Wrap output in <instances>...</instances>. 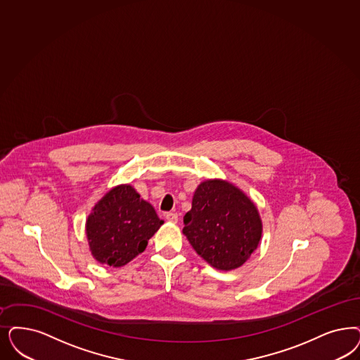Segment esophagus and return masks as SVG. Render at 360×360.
Masks as SVG:
<instances>
[{"label": "esophagus", "instance_id": "1", "mask_svg": "<svg viewBox=\"0 0 360 360\" xmlns=\"http://www.w3.org/2000/svg\"><path fill=\"white\" fill-rule=\"evenodd\" d=\"M165 218H166L169 222H172V224H176V222H178V214H176V212H167V214L165 215Z\"/></svg>", "mask_w": 360, "mask_h": 360}]
</instances>
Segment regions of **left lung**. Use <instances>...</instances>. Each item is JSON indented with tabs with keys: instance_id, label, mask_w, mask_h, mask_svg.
<instances>
[{
	"instance_id": "left-lung-1",
	"label": "left lung",
	"mask_w": 360,
	"mask_h": 360,
	"mask_svg": "<svg viewBox=\"0 0 360 360\" xmlns=\"http://www.w3.org/2000/svg\"><path fill=\"white\" fill-rule=\"evenodd\" d=\"M184 224V234L197 254L224 271L240 267L261 240L262 222L255 205L221 179L199 185Z\"/></svg>"
}]
</instances>
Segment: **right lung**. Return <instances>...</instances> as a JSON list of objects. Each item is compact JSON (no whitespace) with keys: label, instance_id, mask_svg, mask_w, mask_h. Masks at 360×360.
<instances>
[{"label":"right lung","instance_id":"1","mask_svg":"<svg viewBox=\"0 0 360 360\" xmlns=\"http://www.w3.org/2000/svg\"><path fill=\"white\" fill-rule=\"evenodd\" d=\"M162 224L154 207L141 199L133 187H114L87 218L91 254L99 263L121 267L146 248Z\"/></svg>","mask_w":360,"mask_h":360}]
</instances>
